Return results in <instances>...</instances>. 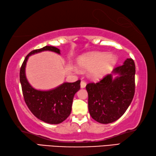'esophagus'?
I'll return each mask as SVG.
<instances>
[{"mask_svg": "<svg viewBox=\"0 0 156 156\" xmlns=\"http://www.w3.org/2000/svg\"><path fill=\"white\" fill-rule=\"evenodd\" d=\"M86 86V83L84 81H81V88H84Z\"/></svg>", "mask_w": 156, "mask_h": 156, "instance_id": "obj_1", "label": "esophagus"}]
</instances>
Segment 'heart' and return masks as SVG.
I'll use <instances>...</instances> for the list:
<instances>
[{"mask_svg":"<svg viewBox=\"0 0 156 156\" xmlns=\"http://www.w3.org/2000/svg\"><path fill=\"white\" fill-rule=\"evenodd\" d=\"M116 57L103 53H91L81 56L78 60V67L81 70H90V75L94 80L103 77L115 65Z\"/></svg>","mask_w":156,"mask_h":156,"instance_id":"obj_1","label":"heart"}]
</instances>
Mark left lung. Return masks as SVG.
<instances>
[{
  "label": "left lung",
  "mask_w": 156,
  "mask_h": 156,
  "mask_svg": "<svg viewBox=\"0 0 156 156\" xmlns=\"http://www.w3.org/2000/svg\"><path fill=\"white\" fill-rule=\"evenodd\" d=\"M136 66L128 58L123 64L114 68L96 83L86 85L88 94V110L92 118L102 124L111 123L123 115L135 93Z\"/></svg>",
  "instance_id": "1"
}]
</instances>
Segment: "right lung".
I'll return each mask as SVG.
<instances>
[{
  "label": "right lung",
  "mask_w": 156,
  "mask_h": 156,
  "mask_svg": "<svg viewBox=\"0 0 156 156\" xmlns=\"http://www.w3.org/2000/svg\"><path fill=\"white\" fill-rule=\"evenodd\" d=\"M53 51L60 54L59 48L46 46L34 50L27 55L20 70L22 90L27 107L35 116L46 123L59 124L66 119L71 112L74 96L80 89V80L73 83H64L50 90H38L27 81L25 67L29 57L42 51Z\"/></svg>",
  "instance_id": "right-lung-1"
}]
</instances>
